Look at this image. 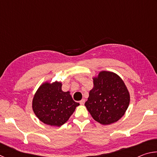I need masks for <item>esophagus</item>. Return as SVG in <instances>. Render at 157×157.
<instances>
[{"mask_svg":"<svg viewBox=\"0 0 157 157\" xmlns=\"http://www.w3.org/2000/svg\"><path fill=\"white\" fill-rule=\"evenodd\" d=\"M84 102H85V100L84 99H82V100H81L80 101H79V104H80L81 105H83L84 104Z\"/></svg>","mask_w":157,"mask_h":157,"instance_id":"1","label":"esophagus"}]
</instances>
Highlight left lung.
Masks as SVG:
<instances>
[{
  "mask_svg": "<svg viewBox=\"0 0 157 157\" xmlns=\"http://www.w3.org/2000/svg\"><path fill=\"white\" fill-rule=\"evenodd\" d=\"M94 79V88L89 92L85 106L95 121L110 124L122 118L129 107V93L117 74L101 71Z\"/></svg>",
  "mask_w": 157,
  "mask_h": 157,
  "instance_id": "8db88e82",
  "label": "left lung"
}]
</instances>
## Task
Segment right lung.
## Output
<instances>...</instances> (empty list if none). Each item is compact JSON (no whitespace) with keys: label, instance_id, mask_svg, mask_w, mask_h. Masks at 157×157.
<instances>
[{"label":"right lung","instance_id":"obj_1","mask_svg":"<svg viewBox=\"0 0 157 157\" xmlns=\"http://www.w3.org/2000/svg\"><path fill=\"white\" fill-rule=\"evenodd\" d=\"M62 84L55 82L42 84L34 95L33 109L35 115L44 123L59 127L67 121L76 107L70 92L62 90Z\"/></svg>","mask_w":157,"mask_h":157}]
</instances>
